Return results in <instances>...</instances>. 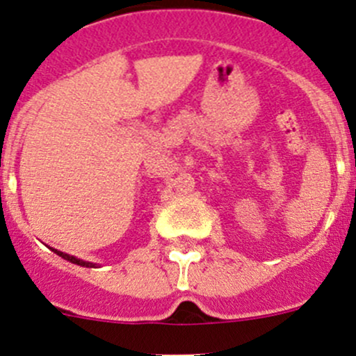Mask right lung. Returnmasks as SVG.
Masks as SVG:
<instances>
[{
    "mask_svg": "<svg viewBox=\"0 0 356 356\" xmlns=\"http://www.w3.org/2000/svg\"><path fill=\"white\" fill-rule=\"evenodd\" d=\"M54 250L56 254H58V256H61L63 259H66V261H70V263H73V264H78V266H85V268H95L97 264H93V263H88V261H81V259H78V257H74V256H70V254H65V252H61V250H58V249H52Z\"/></svg>",
    "mask_w": 356,
    "mask_h": 356,
    "instance_id": "right-lung-1",
    "label": "right lung"
}]
</instances>
